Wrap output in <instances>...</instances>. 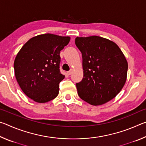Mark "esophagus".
Listing matches in <instances>:
<instances>
[{
	"mask_svg": "<svg viewBox=\"0 0 146 146\" xmlns=\"http://www.w3.org/2000/svg\"><path fill=\"white\" fill-rule=\"evenodd\" d=\"M72 72H73V70H72V69H71L70 71H68L67 73H68V75H71V73H72Z\"/></svg>",
	"mask_w": 146,
	"mask_h": 146,
	"instance_id": "34e87169",
	"label": "esophagus"
}]
</instances>
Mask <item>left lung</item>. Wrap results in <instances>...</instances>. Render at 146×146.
<instances>
[{"mask_svg": "<svg viewBox=\"0 0 146 146\" xmlns=\"http://www.w3.org/2000/svg\"><path fill=\"white\" fill-rule=\"evenodd\" d=\"M82 56L84 77L76 83L80 98L93 106L113 99L126 81L128 65L117 44L98 36L76 37Z\"/></svg>", "mask_w": 146, "mask_h": 146, "instance_id": "1", "label": "left lung"}]
</instances>
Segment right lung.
I'll use <instances>...</instances> for the list:
<instances>
[{
    "label": "right lung",
    "mask_w": 146,
    "mask_h": 146,
    "mask_svg": "<svg viewBox=\"0 0 146 146\" xmlns=\"http://www.w3.org/2000/svg\"><path fill=\"white\" fill-rule=\"evenodd\" d=\"M70 38L50 33L40 35L27 42L14 62L15 75L21 90L38 103L53 100L58 95L60 73V52Z\"/></svg>",
    "instance_id": "right-lung-1"
}]
</instances>
